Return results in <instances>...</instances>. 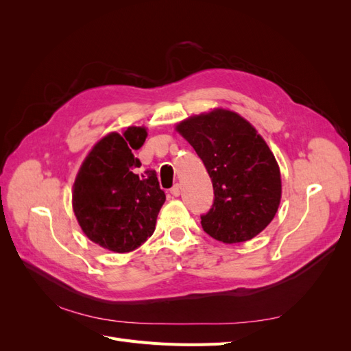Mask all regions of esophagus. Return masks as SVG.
I'll use <instances>...</instances> for the list:
<instances>
[{
	"mask_svg": "<svg viewBox=\"0 0 351 351\" xmlns=\"http://www.w3.org/2000/svg\"><path fill=\"white\" fill-rule=\"evenodd\" d=\"M169 193H171L174 197L180 196V193H182V187H180V184H174L171 190H169Z\"/></svg>",
	"mask_w": 351,
	"mask_h": 351,
	"instance_id": "esophagus-1",
	"label": "esophagus"
}]
</instances>
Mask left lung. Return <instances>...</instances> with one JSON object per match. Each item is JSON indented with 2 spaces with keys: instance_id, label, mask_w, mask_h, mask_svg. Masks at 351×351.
Masks as SVG:
<instances>
[{
  "instance_id": "obj_1",
  "label": "left lung",
  "mask_w": 351,
  "mask_h": 351,
  "mask_svg": "<svg viewBox=\"0 0 351 351\" xmlns=\"http://www.w3.org/2000/svg\"><path fill=\"white\" fill-rule=\"evenodd\" d=\"M193 146L214 187V204L200 215L206 234L232 244L258 236L274 219L281 199L275 156L239 114L214 110L177 125Z\"/></svg>"
}]
</instances>
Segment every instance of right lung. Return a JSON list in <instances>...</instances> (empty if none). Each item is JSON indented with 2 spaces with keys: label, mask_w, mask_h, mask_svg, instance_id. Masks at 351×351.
I'll return each mask as SVG.
<instances>
[{
  "label": "right lung",
  "mask_w": 351,
  "mask_h": 351,
  "mask_svg": "<svg viewBox=\"0 0 351 351\" xmlns=\"http://www.w3.org/2000/svg\"><path fill=\"white\" fill-rule=\"evenodd\" d=\"M145 127L110 133L84 159L73 187V210L93 243L125 253L137 249L155 231L165 202L155 169L139 176L141 161L132 154L146 139Z\"/></svg>",
  "instance_id": "1"
}]
</instances>
